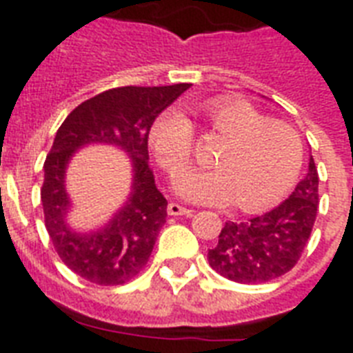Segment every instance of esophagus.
<instances>
[{
	"label": "esophagus",
	"mask_w": 353,
	"mask_h": 353,
	"mask_svg": "<svg viewBox=\"0 0 353 353\" xmlns=\"http://www.w3.org/2000/svg\"><path fill=\"white\" fill-rule=\"evenodd\" d=\"M168 214L170 216H192L194 210L187 209V207H181V205L177 203H168Z\"/></svg>",
	"instance_id": "esophagus-1"
}]
</instances>
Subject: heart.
Returning <instances> with one entry per match:
<instances>
[{
    "instance_id": "heart-1",
    "label": "heart",
    "mask_w": 353,
    "mask_h": 353,
    "mask_svg": "<svg viewBox=\"0 0 353 353\" xmlns=\"http://www.w3.org/2000/svg\"><path fill=\"white\" fill-rule=\"evenodd\" d=\"M210 133L223 141L212 172H190L176 181L183 198L199 203L234 201L245 212L268 209L295 185L302 168V143L295 130L271 122L256 108L236 99L201 104ZM194 128L179 110H166L150 128V146L172 177L185 172L192 155Z\"/></svg>"
}]
</instances>
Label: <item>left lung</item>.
<instances>
[{
  "mask_svg": "<svg viewBox=\"0 0 353 353\" xmlns=\"http://www.w3.org/2000/svg\"><path fill=\"white\" fill-rule=\"evenodd\" d=\"M319 207V174L313 157L304 179L285 201L247 221H227L209 263L221 276L240 284H262L295 268L307 245Z\"/></svg>",
  "mask_w": 353,
  "mask_h": 353,
  "instance_id": "8db88e82",
  "label": "left lung"
}]
</instances>
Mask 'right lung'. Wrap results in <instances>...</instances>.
Wrapping results in <instances>:
<instances>
[{"label": "right lung", "mask_w": 353, "mask_h": 353, "mask_svg": "<svg viewBox=\"0 0 353 353\" xmlns=\"http://www.w3.org/2000/svg\"><path fill=\"white\" fill-rule=\"evenodd\" d=\"M188 88L174 84L108 90L74 108L58 128L43 163L41 205L58 256L82 279L119 285L141 273L148 262L168 205L148 166V133L155 117ZM88 143H112L126 151L132 159L134 181L127 203L106 226L79 233L65 221L70 208L65 170L76 150Z\"/></svg>", "instance_id": "add662e5"}]
</instances>
